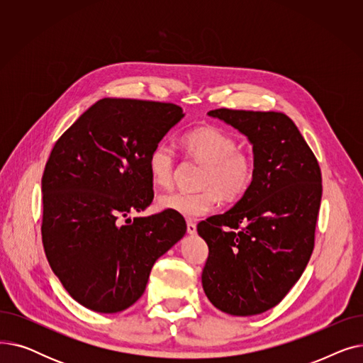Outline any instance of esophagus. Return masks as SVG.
Listing matches in <instances>:
<instances>
[{"instance_id": "esophagus-1", "label": "esophagus", "mask_w": 363, "mask_h": 363, "mask_svg": "<svg viewBox=\"0 0 363 363\" xmlns=\"http://www.w3.org/2000/svg\"><path fill=\"white\" fill-rule=\"evenodd\" d=\"M186 233L189 235H194L197 233V226H196V223L193 220H188L186 222Z\"/></svg>"}]
</instances>
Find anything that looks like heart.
I'll return each instance as SVG.
<instances>
[{
  "instance_id": "obj_1",
  "label": "heart",
  "mask_w": 363,
  "mask_h": 363,
  "mask_svg": "<svg viewBox=\"0 0 363 363\" xmlns=\"http://www.w3.org/2000/svg\"><path fill=\"white\" fill-rule=\"evenodd\" d=\"M189 157L204 163L200 177L201 191H177L160 196V211L196 219L213 212L222 197L237 201L249 191L256 177L253 152L238 147V140L223 128L204 125L186 132L182 138ZM148 174L156 186L170 188L177 174V152L170 144L159 143L148 156Z\"/></svg>"
}]
</instances>
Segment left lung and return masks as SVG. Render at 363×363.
<instances>
[{
  "instance_id": "8db88e82",
  "label": "left lung",
  "mask_w": 363,
  "mask_h": 363,
  "mask_svg": "<svg viewBox=\"0 0 363 363\" xmlns=\"http://www.w3.org/2000/svg\"><path fill=\"white\" fill-rule=\"evenodd\" d=\"M207 114L249 138L256 177L231 211L197 225L208 247L203 289L225 313H263L287 296L312 256L320 167L287 114L233 108Z\"/></svg>"
}]
</instances>
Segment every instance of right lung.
<instances>
[{
  "instance_id": "right-lung-1",
  "label": "right lung",
  "mask_w": 363,
  "mask_h": 363,
  "mask_svg": "<svg viewBox=\"0 0 363 363\" xmlns=\"http://www.w3.org/2000/svg\"><path fill=\"white\" fill-rule=\"evenodd\" d=\"M184 118L172 103L103 99L54 144L43 175V244L52 272L82 306L116 313L144 293L152 264L185 231L151 204L148 156Z\"/></svg>"
}]
</instances>
